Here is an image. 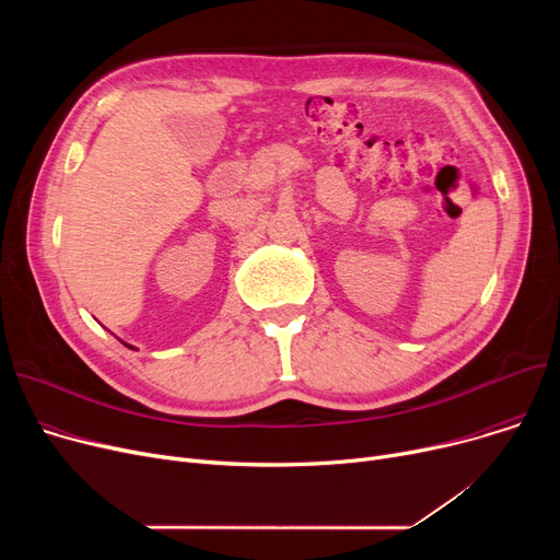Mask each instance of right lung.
<instances>
[{
    "label": "right lung",
    "mask_w": 560,
    "mask_h": 560,
    "mask_svg": "<svg viewBox=\"0 0 560 560\" xmlns=\"http://www.w3.org/2000/svg\"><path fill=\"white\" fill-rule=\"evenodd\" d=\"M125 345H127V342H125ZM127 347H131V345H127ZM131 349H133V347H131Z\"/></svg>",
    "instance_id": "obj_1"
}]
</instances>
